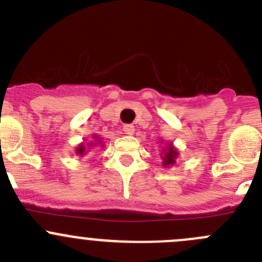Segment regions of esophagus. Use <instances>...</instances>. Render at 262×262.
<instances>
[{"instance_id":"1","label":"esophagus","mask_w":262,"mask_h":262,"mask_svg":"<svg viewBox=\"0 0 262 262\" xmlns=\"http://www.w3.org/2000/svg\"><path fill=\"white\" fill-rule=\"evenodd\" d=\"M123 130L124 133L128 134V136H132V134H134L136 129H134V126L132 125V124H126V125L123 126Z\"/></svg>"}]
</instances>
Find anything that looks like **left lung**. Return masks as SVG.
<instances>
[{
	"label": "left lung",
	"instance_id": "8db88e82",
	"mask_svg": "<svg viewBox=\"0 0 262 262\" xmlns=\"http://www.w3.org/2000/svg\"><path fill=\"white\" fill-rule=\"evenodd\" d=\"M165 155L164 157H162V160H164V166L169 167V165H172L175 162V159H177L178 156V151L177 149H174V147L170 144L169 147H167V149H165Z\"/></svg>",
	"mask_w": 262,
	"mask_h": 262
}]
</instances>
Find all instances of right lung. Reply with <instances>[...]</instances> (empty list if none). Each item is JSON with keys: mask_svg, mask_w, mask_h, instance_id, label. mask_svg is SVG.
I'll list each match as a JSON object with an SVG mask.
<instances>
[{"mask_svg": "<svg viewBox=\"0 0 262 262\" xmlns=\"http://www.w3.org/2000/svg\"><path fill=\"white\" fill-rule=\"evenodd\" d=\"M95 138H96V139H100V138H98V137H96V136H95ZM98 143H101V142H98ZM88 146H92V144H88ZM84 148H85V147L83 146V144H80V146L77 148V154H78V155H83V154H84V152H85Z\"/></svg>", "mask_w": 262, "mask_h": 262, "instance_id": "obj_1", "label": "right lung"}]
</instances>
